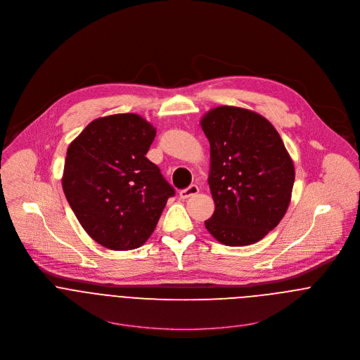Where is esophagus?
Returning <instances> with one entry per match:
<instances>
[{
  "instance_id": "1",
  "label": "esophagus",
  "mask_w": 360,
  "mask_h": 360,
  "mask_svg": "<svg viewBox=\"0 0 360 360\" xmlns=\"http://www.w3.org/2000/svg\"><path fill=\"white\" fill-rule=\"evenodd\" d=\"M198 191H200L198 186H195V184H191L190 187H187V188H184V190H181V191H180V198H183V200H187V198H190V197H193V195L198 194Z\"/></svg>"
}]
</instances>
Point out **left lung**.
<instances>
[{
    "label": "left lung",
    "instance_id": "obj_1",
    "mask_svg": "<svg viewBox=\"0 0 360 360\" xmlns=\"http://www.w3.org/2000/svg\"><path fill=\"white\" fill-rule=\"evenodd\" d=\"M201 126L210 144L207 183L214 201L206 230L230 247L254 244L287 212L294 163L273 124L252 110L217 106Z\"/></svg>",
    "mask_w": 360,
    "mask_h": 360
}]
</instances>
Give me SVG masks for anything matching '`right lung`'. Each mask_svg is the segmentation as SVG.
I'll return each mask as SVG.
<instances>
[{
    "label": "right lung",
    "mask_w": 360,
    "mask_h": 360,
    "mask_svg": "<svg viewBox=\"0 0 360 360\" xmlns=\"http://www.w3.org/2000/svg\"><path fill=\"white\" fill-rule=\"evenodd\" d=\"M156 130L136 113L93 120L65 159V197L87 234L105 248L127 251L153 234L174 188L146 154Z\"/></svg>",
    "instance_id": "right-lung-1"
}]
</instances>
